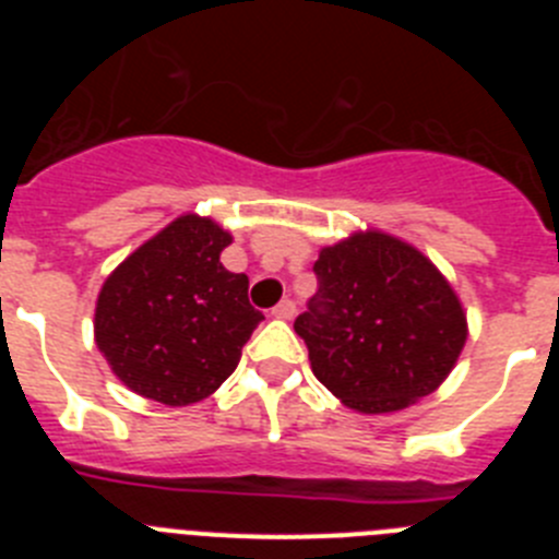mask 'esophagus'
I'll use <instances>...</instances> for the list:
<instances>
[{"label": "esophagus", "instance_id": "1", "mask_svg": "<svg viewBox=\"0 0 559 559\" xmlns=\"http://www.w3.org/2000/svg\"><path fill=\"white\" fill-rule=\"evenodd\" d=\"M271 316H274V319H283V322H288V319H294L296 316V305L290 302V299H283V302L271 310Z\"/></svg>", "mask_w": 559, "mask_h": 559}]
</instances>
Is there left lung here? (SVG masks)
I'll return each mask as SVG.
<instances>
[{
    "label": "left lung",
    "mask_w": 559,
    "mask_h": 559,
    "mask_svg": "<svg viewBox=\"0 0 559 559\" xmlns=\"http://www.w3.org/2000/svg\"><path fill=\"white\" fill-rule=\"evenodd\" d=\"M319 290L294 322L310 369L360 414H392L437 392L467 341L445 274L412 243L353 231L319 251Z\"/></svg>",
    "instance_id": "obj_1"
}]
</instances>
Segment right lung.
I'll return each instance as SVG.
<instances>
[{"label": "right lung", "instance_id": "obj_1", "mask_svg": "<svg viewBox=\"0 0 559 559\" xmlns=\"http://www.w3.org/2000/svg\"><path fill=\"white\" fill-rule=\"evenodd\" d=\"M229 243L224 226L187 212L106 276L95 341L131 392L192 406L235 372L263 313L249 305V276L221 263Z\"/></svg>", "mask_w": 559, "mask_h": 559}]
</instances>
